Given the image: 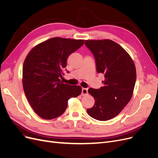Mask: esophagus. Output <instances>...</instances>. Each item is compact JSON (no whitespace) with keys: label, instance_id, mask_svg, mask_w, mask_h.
Returning <instances> with one entry per match:
<instances>
[{"label":"esophagus","instance_id":"34e87169","mask_svg":"<svg viewBox=\"0 0 158 158\" xmlns=\"http://www.w3.org/2000/svg\"><path fill=\"white\" fill-rule=\"evenodd\" d=\"M88 94V88H82V95L84 96V95H86Z\"/></svg>","mask_w":158,"mask_h":158}]
</instances>
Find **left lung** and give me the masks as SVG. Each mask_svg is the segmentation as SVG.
<instances>
[{"instance_id":"obj_1","label":"left lung","mask_w":158,"mask_h":158,"mask_svg":"<svg viewBox=\"0 0 158 158\" xmlns=\"http://www.w3.org/2000/svg\"><path fill=\"white\" fill-rule=\"evenodd\" d=\"M85 45L94 56L98 73L105 77L103 86L88 89L95 103L87 112L98 121H107L130 102L136 80L135 65L127 51L111 40H86Z\"/></svg>"}]
</instances>
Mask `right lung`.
I'll list each match as a JSON object with an SVG mask.
<instances>
[{"label": "right lung", "mask_w": 158, "mask_h": 158, "mask_svg": "<svg viewBox=\"0 0 158 158\" xmlns=\"http://www.w3.org/2000/svg\"><path fill=\"white\" fill-rule=\"evenodd\" d=\"M84 44L81 40L51 38L36 45L26 56L22 69L23 90L40 117L49 120L59 117L67 107L68 100L82 92L80 86L65 84L60 78L69 56Z\"/></svg>", "instance_id": "obj_1"}]
</instances>
